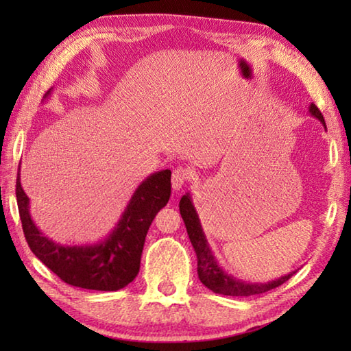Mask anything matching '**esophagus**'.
Listing matches in <instances>:
<instances>
[{"mask_svg":"<svg viewBox=\"0 0 351 351\" xmlns=\"http://www.w3.org/2000/svg\"><path fill=\"white\" fill-rule=\"evenodd\" d=\"M191 178V171L189 169H182V167H178L173 170V173H171V189L175 191H180L184 184L190 181Z\"/></svg>","mask_w":351,"mask_h":351,"instance_id":"obj_1","label":"esophagus"}]
</instances>
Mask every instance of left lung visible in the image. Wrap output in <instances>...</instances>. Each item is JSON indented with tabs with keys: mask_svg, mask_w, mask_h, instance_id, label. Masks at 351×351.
Instances as JSON below:
<instances>
[{
	"mask_svg": "<svg viewBox=\"0 0 351 351\" xmlns=\"http://www.w3.org/2000/svg\"><path fill=\"white\" fill-rule=\"evenodd\" d=\"M309 113L311 116L318 119L319 123H322L326 130L324 117L322 114V111L317 108L315 104H311L309 106ZM180 213L185 223V228H187V234H189L193 249L196 252L199 279L208 289H211L213 293L223 294V295H232V297H247V295L263 294L273 288H278L283 282H287L291 276L295 274L297 270L291 271L285 276H280L279 279L264 282V283L244 282L241 279L234 278L232 274H228L225 270H223V267L219 264V261L215 259L214 253L210 247V243L206 240L204 228L200 225L199 214L196 211L195 204H193L190 193H185V195L181 197Z\"/></svg>",
	"mask_w": 351,
	"mask_h": 351,
	"instance_id": "8db88e82",
	"label": "left lung"
}]
</instances>
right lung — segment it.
Listing matches in <instances>:
<instances>
[{
    "instance_id": "1",
    "label": "right lung",
    "mask_w": 351,
    "mask_h": 351,
    "mask_svg": "<svg viewBox=\"0 0 351 351\" xmlns=\"http://www.w3.org/2000/svg\"><path fill=\"white\" fill-rule=\"evenodd\" d=\"M45 93L43 99L51 95ZM21 170V169H19ZM169 169L146 176L132 193L121 219L104 240L93 244H62L43 235L29 213V199L16 180V199L22 229L34 255L72 287L117 291L131 283L140 270L145 238L154 217L170 197Z\"/></svg>"
}]
</instances>
